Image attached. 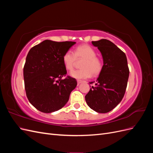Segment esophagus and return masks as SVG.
<instances>
[{
  "instance_id": "obj_1",
  "label": "esophagus",
  "mask_w": 153,
  "mask_h": 153,
  "mask_svg": "<svg viewBox=\"0 0 153 153\" xmlns=\"http://www.w3.org/2000/svg\"><path fill=\"white\" fill-rule=\"evenodd\" d=\"M82 82H83V81L81 80H77V84H81V83H82Z\"/></svg>"
}]
</instances>
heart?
Wrapping results in <instances>:
<instances>
[{
  "mask_svg": "<svg viewBox=\"0 0 153 153\" xmlns=\"http://www.w3.org/2000/svg\"><path fill=\"white\" fill-rule=\"evenodd\" d=\"M84 59L80 69H75L70 73V75L77 79H85L92 75L97 76L103 69V62L96 56L95 50L88 45H81L74 50H68L62 55V62L67 70H71L75 66L76 59Z\"/></svg>",
  "mask_w": 153,
  "mask_h": 153,
  "instance_id": "obj_1",
  "label": "heart"
}]
</instances>
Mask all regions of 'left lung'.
<instances>
[{
  "label": "left lung",
  "mask_w": 153,
  "mask_h": 153,
  "mask_svg": "<svg viewBox=\"0 0 153 153\" xmlns=\"http://www.w3.org/2000/svg\"><path fill=\"white\" fill-rule=\"evenodd\" d=\"M98 47L103 59V69L96 82L85 95L86 103L98 113H107L120 102L126 92L129 77L126 56L110 41L102 39L92 41ZM91 87V86H90Z\"/></svg>",
  "instance_id": "8db88e82"
}]
</instances>
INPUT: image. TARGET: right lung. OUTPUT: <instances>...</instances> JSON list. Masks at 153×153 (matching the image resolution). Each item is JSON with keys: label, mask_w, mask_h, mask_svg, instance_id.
Here are the masks:
<instances>
[{"label": "right lung", "mask_w": 153, "mask_h": 153, "mask_svg": "<svg viewBox=\"0 0 153 153\" xmlns=\"http://www.w3.org/2000/svg\"><path fill=\"white\" fill-rule=\"evenodd\" d=\"M76 43L45 40L32 47L24 67L26 95L29 102L43 113L62 108L77 85L75 78L65 76L62 55Z\"/></svg>", "instance_id": "right-lung-1"}]
</instances>
